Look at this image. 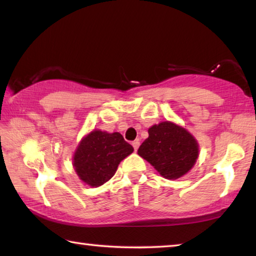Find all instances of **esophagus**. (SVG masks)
I'll list each match as a JSON object with an SVG mask.
<instances>
[{"instance_id":"esophagus-1","label":"esophagus","mask_w":256,"mask_h":256,"mask_svg":"<svg viewBox=\"0 0 256 256\" xmlns=\"http://www.w3.org/2000/svg\"><path fill=\"white\" fill-rule=\"evenodd\" d=\"M132 146H133V148H134V150H138V146H140V141L138 140H136V141H133L132 142Z\"/></svg>"}]
</instances>
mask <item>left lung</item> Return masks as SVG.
<instances>
[{"label":"left lung","mask_w":256,"mask_h":256,"mask_svg":"<svg viewBox=\"0 0 256 256\" xmlns=\"http://www.w3.org/2000/svg\"><path fill=\"white\" fill-rule=\"evenodd\" d=\"M149 138L138 150L146 159L168 180L185 175L196 164L198 146L190 134L170 122H162L149 128Z\"/></svg>","instance_id":"1"}]
</instances>
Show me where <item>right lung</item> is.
I'll return each instance as SVG.
<instances>
[{"label":"right lung","mask_w":256,"mask_h":256,"mask_svg":"<svg viewBox=\"0 0 256 256\" xmlns=\"http://www.w3.org/2000/svg\"><path fill=\"white\" fill-rule=\"evenodd\" d=\"M133 152V146L118 132L92 131L78 146L73 164L80 180L100 186L114 176L120 162Z\"/></svg>","instance_id":"right-lung-1"}]
</instances>
